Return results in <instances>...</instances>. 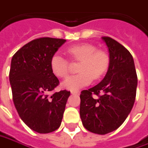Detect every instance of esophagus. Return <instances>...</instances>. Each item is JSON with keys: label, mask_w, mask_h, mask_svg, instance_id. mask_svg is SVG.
Segmentation results:
<instances>
[{"label": "esophagus", "mask_w": 148, "mask_h": 148, "mask_svg": "<svg viewBox=\"0 0 148 148\" xmlns=\"http://www.w3.org/2000/svg\"><path fill=\"white\" fill-rule=\"evenodd\" d=\"M71 93L72 94H79V91H77V90H71Z\"/></svg>", "instance_id": "obj_1"}]
</instances>
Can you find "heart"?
<instances>
[{
  "label": "heart",
  "mask_w": 148,
  "mask_h": 148,
  "mask_svg": "<svg viewBox=\"0 0 148 148\" xmlns=\"http://www.w3.org/2000/svg\"><path fill=\"white\" fill-rule=\"evenodd\" d=\"M68 55L73 61L79 62V74L69 76L63 82L62 86L69 90H77L89 84L93 79H101L108 69L110 58L106 51L97 49L89 43L71 45L67 49ZM50 69L56 77L64 79L69 74V60L59 54H55L50 60Z\"/></svg>",
  "instance_id": "heart-1"
}]
</instances>
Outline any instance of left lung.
Returning a JSON list of instances; mask_svg holds the SVG:
<instances>
[{
	"label": "left lung",
	"mask_w": 148,
	"mask_h": 148,
	"mask_svg": "<svg viewBox=\"0 0 148 148\" xmlns=\"http://www.w3.org/2000/svg\"><path fill=\"white\" fill-rule=\"evenodd\" d=\"M102 39L109 51V67L99 84L81 92L79 112L87 130L103 135L119 128L131 112L138 76L130 52L108 36Z\"/></svg>",
	"instance_id": "obj_1"
}]
</instances>
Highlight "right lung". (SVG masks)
<instances>
[{
	"label": "right lung",
	"mask_w": 148,
	"mask_h": 148,
	"mask_svg": "<svg viewBox=\"0 0 148 148\" xmlns=\"http://www.w3.org/2000/svg\"><path fill=\"white\" fill-rule=\"evenodd\" d=\"M66 41L43 37L33 40L13 55L10 79L13 102L22 121L39 133L55 131L61 124L70 92L49 94L60 84L50 69V60Z\"/></svg>",
	"instance_id": "add662e5"
}]
</instances>
